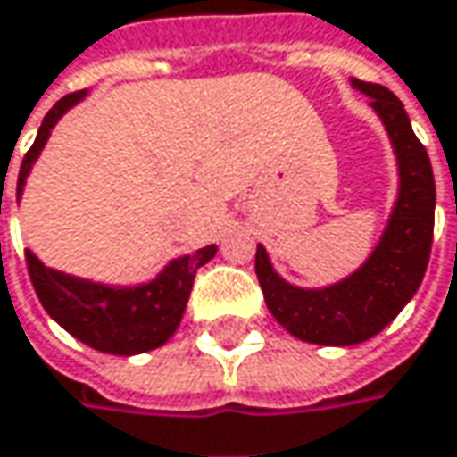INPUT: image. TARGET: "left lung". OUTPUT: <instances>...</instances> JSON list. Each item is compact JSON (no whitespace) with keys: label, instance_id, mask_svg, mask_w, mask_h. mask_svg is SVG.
Here are the masks:
<instances>
[{"label":"left lung","instance_id":"1","mask_svg":"<svg viewBox=\"0 0 457 457\" xmlns=\"http://www.w3.org/2000/svg\"><path fill=\"white\" fill-rule=\"evenodd\" d=\"M352 85L370 95L398 154L401 194L380 245L357 274L328 289H297L282 282L266 251L261 245L255 251V277L266 308L289 334L323 346L362 344L388 326L424 279L435 232L432 162L401 100L375 82L352 79Z\"/></svg>","mask_w":457,"mask_h":457}]
</instances>
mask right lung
<instances>
[{"instance_id": "1", "label": "right lung", "mask_w": 457, "mask_h": 457, "mask_svg": "<svg viewBox=\"0 0 457 457\" xmlns=\"http://www.w3.org/2000/svg\"><path fill=\"white\" fill-rule=\"evenodd\" d=\"M82 95L85 90L64 95L46 113L33 147L22 157L17 175V194L22 191L25 175L30 173V165L36 162L54 123ZM214 253L217 245H206L194 255L178 258L154 282L134 289H111V287L59 274L54 269H46L30 251H25V263L41 305L64 331L97 352L129 357V354L157 349L175 334L183 310L188 305L196 271L209 258H214Z\"/></svg>"}]
</instances>
